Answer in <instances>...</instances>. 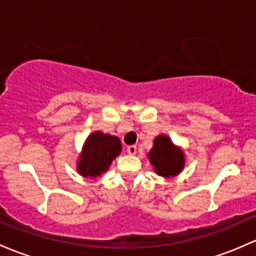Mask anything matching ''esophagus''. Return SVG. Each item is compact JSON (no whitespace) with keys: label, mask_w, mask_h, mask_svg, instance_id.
Here are the masks:
<instances>
[{"label":"esophagus","mask_w":256,"mask_h":256,"mask_svg":"<svg viewBox=\"0 0 256 256\" xmlns=\"http://www.w3.org/2000/svg\"><path fill=\"white\" fill-rule=\"evenodd\" d=\"M136 150H137V147L134 146V144H131V146L128 147V154H131V156L136 154Z\"/></svg>","instance_id":"34e87169"}]
</instances>
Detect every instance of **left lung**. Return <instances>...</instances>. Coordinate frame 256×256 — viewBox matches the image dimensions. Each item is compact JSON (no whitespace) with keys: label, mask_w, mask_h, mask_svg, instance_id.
Instances as JSON below:
<instances>
[{"label":"left lung","mask_w":256,"mask_h":256,"mask_svg":"<svg viewBox=\"0 0 256 256\" xmlns=\"http://www.w3.org/2000/svg\"><path fill=\"white\" fill-rule=\"evenodd\" d=\"M147 157L156 174L166 179L179 176L186 163L182 147L174 144L170 137L163 134L154 137Z\"/></svg>","instance_id":"obj_1"}]
</instances>
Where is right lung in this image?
<instances>
[{"label":"right lung","instance_id":"1","mask_svg":"<svg viewBox=\"0 0 256 256\" xmlns=\"http://www.w3.org/2000/svg\"><path fill=\"white\" fill-rule=\"evenodd\" d=\"M121 148L119 137L102 131L90 134L77 158V173L90 180L100 178L120 154Z\"/></svg>","mask_w":256,"mask_h":256}]
</instances>
